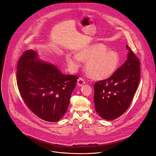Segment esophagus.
<instances>
[{
    "mask_svg": "<svg viewBox=\"0 0 156 156\" xmlns=\"http://www.w3.org/2000/svg\"><path fill=\"white\" fill-rule=\"evenodd\" d=\"M85 84V81L82 78H79L77 81V84L80 87L83 86Z\"/></svg>",
    "mask_w": 156,
    "mask_h": 156,
    "instance_id": "1",
    "label": "esophagus"
}]
</instances>
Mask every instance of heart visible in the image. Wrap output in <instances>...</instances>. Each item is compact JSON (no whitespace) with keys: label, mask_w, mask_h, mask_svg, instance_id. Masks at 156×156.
<instances>
[{"label":"heart","mask_w":156,"mask_h":156,"mask_svg":"<svg viewBox=\"0 0 156 156\" xmlns=\"http://www.w3.org/2000/svg\"><path fill=\"white\" fill-rule=\"evenodd\" d=\"M66 60L70 69L76 71L86 60V69L94 80H105L112 75L119 63L116 52L108 50L106 47L100 43L92 44L82 48L78 54L68 53Z\"/></svg>","instance_id":"heart-1"}]
</instances>
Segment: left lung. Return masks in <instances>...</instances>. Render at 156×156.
I'll use <instances>...</instances> for the list:
<instances>
[{
  "instance_id": "8db88e82",
  "label": "left lung",
  "mask_w": 156,
  "mask_h": 156,
  "mask_svg": "<svg viewBox=\"0 0 156 156\" xmlns=\"http://www.w3.org/2000/svg\"><path fill=\"white\" fill-rule=\"evenodd\" d=\"M127 59L109 78L94 85V102L98 114L106 120L122 115L129 107L140 80V62L132 50Z\"/></svg>"
}]
</instances>
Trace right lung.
Returning <instances> with one entry per match:
<instances>
[{"label": "right lung", "instance_id": "obj_1", "mask_svg": "<svg viewBox=\"0 0 156 156\" xmlns=\"http://www.w3.org/2000/svg\"><path fill=\"white\" fill-rule=\"evenodd\" d=\"M78 78L40 60L33 50L26 51L18 62L17 82L21 96L29 108L45 121L56 122L63 117Z\"/></svg>", "mask_w": 156, "mask_h": 156}]
</instances>
